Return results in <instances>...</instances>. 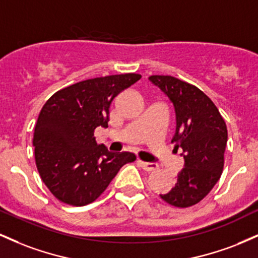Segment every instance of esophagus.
<instances>
[{"label":"esophagus","mask_w":258,"mask_h":258,"mask_svg":"<svg viewBox=\"0 0 258 258\" xmlns=\"http://www.w3.org/2000/svg\"><path fill=\"white\" fill-rule=\"evenodd\" d=\"M139 166H141L143 170L148 171V172H150V171H155L156 168H158V164H155V162H144V161H138Z\"/></svg>","instance_id":"esophagus-1"}]
</instances>
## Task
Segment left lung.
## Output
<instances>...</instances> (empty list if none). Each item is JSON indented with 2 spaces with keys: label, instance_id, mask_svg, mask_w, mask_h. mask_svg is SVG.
<instances>
[{
  "label": "left lung",
  "instance_id": "left-lung-1",
  "mask_svg": "<svg viewBox=\"0 0 258 258\" xmlns=\"http://www.w3.org/2000/svg\"><path fill=\"white\" fill-rule=\"evenodd\" d=\"M149 81L172 103L176 114L174 148H182L184 167L177 183L160 198L176 207L201 201L220 179L224 165L228 132L223 117L211 99L195 86L173 76L153 75Z\"/></svg>",
  "mask_w": 258,
  "mask_h": 258
}]
</instances>
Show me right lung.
<instances>
[{
  "instance_id": "add662e5",
  "label": "right lung",
  "mask_w": 258,
  "mask_h": 258,
  "mask_svg": "<svg viewBox=\"0 0 258 258\" xmlns=\"http://www.w3.org/2000/svg\"><path fill=\"white\" fill-rule=\"evenodd\" d=\"M139 79L138 74H121L85 80L55 92L41 109L34 132L35 160L58 200L87 205L123 165L135 161V154L112 153L97 144L94 130L108 127L112 99Z\"/></svg>"
}]
</instances>
